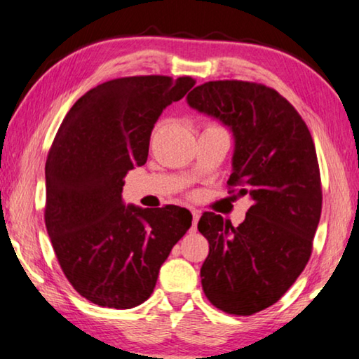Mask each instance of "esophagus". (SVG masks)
Listing matches in <instances>:
<instances>
[{
  "instance_id": "34e87169",
  "label": "esophagus",
  "mask_w": 359,
  "mask_h": 359,
  "mask_svg": "<svg viewBox=\"0 0 359 359\" xmlns=\"http://www.w3.org/2000/svg\"><path fill=\"white\" fill-rule=\"evenodd\" d=\"M191 212H192V230H196L197 222H199L201 214H199V210H196V209H192Z\"/></svg>"
}]
</instances>
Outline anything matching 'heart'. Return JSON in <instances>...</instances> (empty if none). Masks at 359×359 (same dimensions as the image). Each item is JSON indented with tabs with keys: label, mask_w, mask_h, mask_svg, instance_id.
Returning a JSON list of instances; mask_svg holds the SVG:
<instances>
[{
	"label": "heart",
	"mask_w": 359,
	"mask_h": 359,
	"mask_svg": "<svg viewBox=\"0 0 359 359\" xmlns=\"http://www.w3.org/2000/svg\"><path fill=\"white\" fill-rule=\"evenodd\" d=\"M212 126H215V124H210V126H207V128H212Z\"/></svg>",
	"instance_id": "obj_1"
}]
</instances>
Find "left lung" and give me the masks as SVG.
I'll use <instances>...</instances> for the list:
<instances>
[{
  "label": "left lung",
  "mask_w": 359,
  "mask_h": 359,
  "mask_svg": "<svg viewBox=\"0 0 359 359\" xmlns=\"http://www.w3.org/2000/svg\"><path fill=\"white\" fill-rule=\"evenodd\" d=\"M188 103L231 129L228 192L252 199L238 226L202 214L197 228L209 241L202 290L223 313L256 314L288 292L313 252L322 210L313 137L292 103L257 82H205L189 92Z\"/></svg>",
  "instance_id": "obj_1"
}]
</instances>
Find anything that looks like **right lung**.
<instances>
[{"mask_svg":"<svg viewBox=\"0 0 359 359\" xmlns=\"http://www.w3.org/2000/svg\"><path fill=\"white\" fill-rule=\"evenodd\" d=\"M194 84L189 76L103 82L71 107L56 133L45 165V225L66 278L93 304H142L189 230V210L126 207L121 192L128 171L147 162L158 116Z\"/></svg>","mask_w":359,"mask_h":359,"instance_id":"add662e5","label":"right lung"}]
</instances>
